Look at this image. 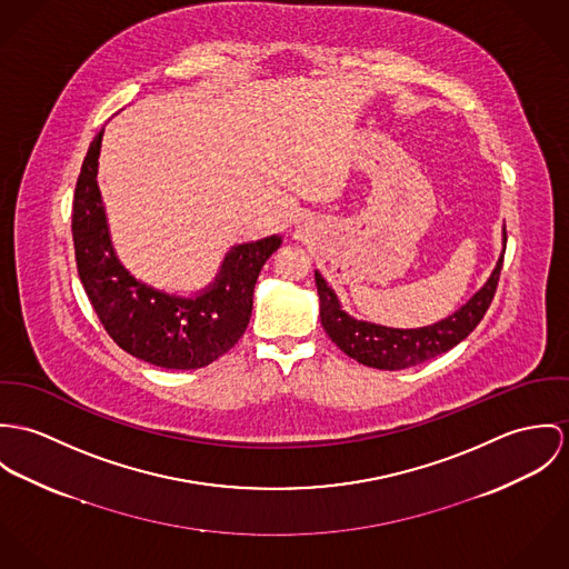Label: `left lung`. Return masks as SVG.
<instances>
[{
    "instance_id": "left-lung-1",
    "label": "left lung",
    "mask_w": 569,
    "mask_h": 569,
    "mask_svg": "<svg viewBox=\"0 0 569 569\" xmlns=\"http://www.w3.org/2000/svg\"><path fill=\"white\" fill-rule=\"evenodd\" d=\"M502 236H505L502 238L505 249L491 277L485 281V286L453 315L417 329L386 327V325L358 320L347 315L336 292L327 286L322 274L315 270L322 329L327 331L331 342H336V347L345 351L349 358H353L365 367H373L381 371H399V369L417 367L426 360L441 356L451 347H456L460 340H465L489 310L498 288L502 261H505L506 229Z\"/></svg>"
}]
</instances>
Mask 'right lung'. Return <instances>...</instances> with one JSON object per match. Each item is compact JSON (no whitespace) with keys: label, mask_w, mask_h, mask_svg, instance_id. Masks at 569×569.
<instances>
[{"label":"right lung","mask_w":569,"mask_h":569,"mask_svg":"<svg viewBox=\"0 0 569 569\" xmlns=\"http://www.w3.org/2000/svg\"><path fill=\"white\" fill-rule=\"evenodd\" d=\"M104 128L91 141L73 196L71 233L78 274L107 333L130 356L190 371L224 356L244 333L253 312L257 277L281 247L279 236L231 247L216 279L191 297L152 288L128 272L116 253L107 207L98 188Z\"/></svg>","instance_id":"right-lung-1"}]
</instances>
